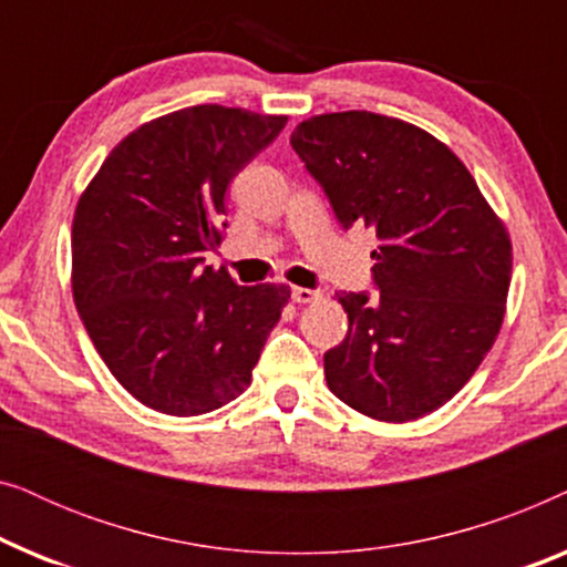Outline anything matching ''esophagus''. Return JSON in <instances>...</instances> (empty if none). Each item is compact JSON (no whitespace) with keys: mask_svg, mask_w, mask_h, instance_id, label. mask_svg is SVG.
Masks as SVG:
<instances>
[{"mask_svg":"<svg viewBox=\"0 0 567 567\" xmlns=\"http://www.w3.org/2000/svg\"><path fill=\"white\" fill-rule=\"evenodd\" d=\"M291 299L297 301V305H307V301L320 299V291L305 289V286H293V289H291Z\"/></svg>","mask_w":567,"mask_h":567,"instance_id":"esophagus-1","label":"esophagus"}]
</instances>
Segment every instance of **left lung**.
Listing matches in <instances>:
<instances>
[{"mask_svg":"<svg viewBox=\"0 0 567 567\" xmlns=\"http://www.w3.org/2000/svg\"><path fill=\"white\" fill-rule=\"evenodd\" d=\"M291 146L340 227L377 231L371 291H338L343 343L324 353L336 398L377 421L439 410L495 343L511 284L506 227L456 154L369 111L315 115Z\"/></svg>","mask_w":567,"mask_h":567,"instance_id":"left-lung-1","label":"left lung"}]
</instances>
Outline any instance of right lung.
I'll return each instance as SVG.
<instances>
[{
	"label": "right lung",
	"instance_id": "add662e5",
	"mask_svg": "<svg viewBox=\"0 0 567 567\" xmlns=\"http://www.w3.org/2000/svg\"><path fill=\"white\" fill-rule=\"evenodd\" d=\"M284 115L193 105L123 138L72 224L74 305L100 359L142 405L190 417L247 390L291 291L206 266L229 183Z\"/></svg>",
	"mask_w": 567,
	"mask_h": 567
}]
</instances>
